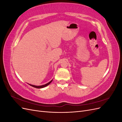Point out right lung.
I'll list each match as a JSON object with an SVG mask.
<instances>
[{"instance_id":"obj_1","label":"right lung","mask_w":122,"mask_h":122,"mask_svg":"<svg viewBox=\"0 0 122 122\" xmlns=\"http://www.w3.org/2000/svg\"><path fill=\"white\" fill-rule=\"evenodd\" d=\"M52 81V80H51L50 82H49L48 83H46V84H44V85H42V86H34V85H32V84H29V85H30V86H32V87H36V88H43V87H46V86H48V85Z\"/></svg>"}]
</instances>
